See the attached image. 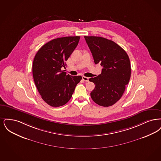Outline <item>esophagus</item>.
<instances>
[{
    "label": "esophagus",
    "instance_id": "obj_1",
    "mask_svg": "<svg viewBox=\"0 0 161 161\" xmlns=\"http://www.w3.org/2000/svg\"><path fill=\"white\" fill-rule=\"evenodd\" d=\"M82 80L85 82H88L89 80V77L82 76Z\"/></svg>",
    "mask_w": 161,
    "mask_h": 161
}]
</instances>
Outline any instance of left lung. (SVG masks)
Masks as SVG:
<instances>
[{
	"mask_svg": "<svg viewBox=\"0 0 161 161\" xmlns=\"http://www.w3.org/2000/svg\"><path fill=\"white\" fill-rule=\"evenodd\" d=\"M96 64L103 67L97 76L89 79L95 84L90 93L92 100L101 106L115 104L122 97L131 75L129 58L117 43L100 36H85Z\"/></svg>",
	"mask_w": 161,
	"mask_h": 161,
	"instance_id": "left-lung-1",
	"label": "left lung"
}]
</instances>
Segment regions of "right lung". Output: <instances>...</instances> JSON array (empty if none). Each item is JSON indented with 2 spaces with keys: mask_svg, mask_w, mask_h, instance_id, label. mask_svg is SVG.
Returning <instances> with one entry per match:
<instances>
[{
  "mask_svg": "<svg viewBox=\"0 0 161 161\" xmlns=\"http://www.w3.org/2000/svg\"><path fill=\"white\" fill-rule=\"evenodd\" d=\"M80 36L53 39L38 50L32 65L35 85L42 100L53 107L66 104L72 96L81 76L67 75L65 61L77 47Z\"/></svg>",
  "mask_w": 161,
  "mask_h": 161,
  "instance_id": "right-lung-1",
  "label": "right lung"
}]
</instances>
